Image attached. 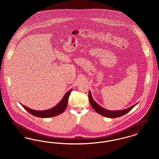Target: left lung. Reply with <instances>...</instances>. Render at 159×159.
Returning a JSON list of instances; mask_svg holds the SVG:
<instances>
[{"instance_id": "left-lung-1", "label": "left lung", "mask_w": 159, "mask_h": 159, "mask_svg": "<svg viewBox=\"0 0 159 159\" xmlns=\"http://www.w3.org/2000/svg\"><path fill=\"white\" fill-rule=\"evenodd\" d=\"M89 102H90L91 106L96 112L101 114L102 116H103L104 117H109V118H116V117H121L122 116L128 113L137 104H135L134 106H131L130 107H129L127 109H125V110L110 111V110H106L105 108L101 107V106H99L98 104L94 101V99L92 98L90 91L89 92Z\"/></svg>"}]
</instances>
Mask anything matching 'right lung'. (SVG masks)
<instances>
[{"label": "right lung", "mask_w": 159, "mask_h": 159, "mask_svg": "<svg viewBox=\"0 0 159 159\" xmlns=\"http://www.w3.org/2000/svg\"><path fill=\"white\" fill-rule=\"evenodd\" d=\"M71 91H72V89H70L68 92H67L65 94V95L64 96V97L61 99L60 102H59V104H58L57 106H55L53 108L49 109V110H43V111H38V110H32L25 106H23V104H21L25 110H27L29 113H30L31 114H32L36 117H43V118L52 117H54V116H58L60 114L62 113L65 111L67 106L68 97H69V95H70V93L71 92Z\"/></svg>", "instance_id": "right-lung-1"}]
</instances>
